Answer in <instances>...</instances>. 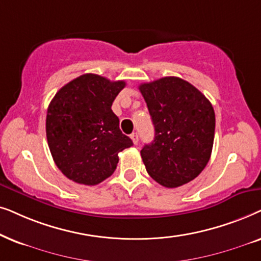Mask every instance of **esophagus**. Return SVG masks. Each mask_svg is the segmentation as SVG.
<instances>
[{"instance_id":"1","label":"esophagus","mask_w":261,"mask_h":261,"mask_svg":"<svg viewBox=\"0 0 261 261\" xmlns=\"http://www.w3.org/2000/svg\"><path fill=\"white\" fill-rule=\"evenodd\" d=\"M131 140H133L134 144H137L138 143V134L137 133L131 134Z\"/></svg>"}]
</instances>
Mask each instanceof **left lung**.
Here are the masks:
<instances>
[{"instance_id":"1","label":"left lung","mask_w":261,"mask_h":261,"mask_svg":"<svg viewBox=\"0 0 261 261\" xmlns=\"http://www.w3.org/2000/svg\"><path fill=\"white\" fill-rule=\"evenodd\" d=\"M155 137L141 150L148 174L174 189L197 178L209 162L215 137L211 102L185 80L167 76L142 83Z\"/></svg>"}]
</instances>
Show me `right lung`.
Returning <instances> with one entry per match:
<instances>
[{
  "label": "right lung",
  "mask_w": 261,
  "mask_h": 261,
  "mask_svg": "<svg viewBox=\"0 0 261 261\" xmlns=\"http://www.w3.org/2000/svg\"><path fill=\"white\" fill-rule=\"evenodd\" d=\"M124 87V81L85 74L62 87L51 100L47 144L56 166L68 179L98 185L116 171L118 154L133 145L111 109Z\"/></svg>",
  "instance_id": "right-lung-1"
}]
</instances>
